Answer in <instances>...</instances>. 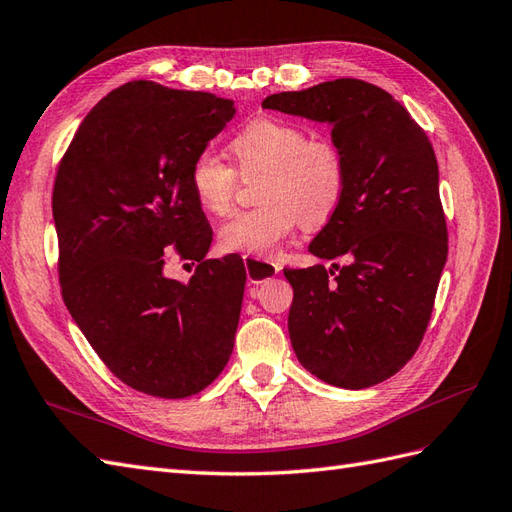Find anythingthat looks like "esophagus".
Masks as SVG:
<instances>
[{
  "label": "esophagus",
  "mask_w": 512,
  "mask_h": 512,
  "mask_svg": "<svg viewBox=\"0 0 512 512\" xmlns=\"http://www.w3.org/2000/svg\"><path fill=\"white\" fill-rule=\"evenodd\" d=\"M244 268H246L248 281L255 283V285L272 279L274 274H279V270H281L277 264H270V261L255 259L251 255H244Z\"/></svg>",
  "instance_id": "1"
}]
</instances>
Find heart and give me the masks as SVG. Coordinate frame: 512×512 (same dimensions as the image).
<instances>
[{"label":"heart","instance_id":"obj_1","mask_svg":"<svg viewBox=\"0 0 512 512\" xmlns=\"http://www.w3.org/2000/svg\"><path fill=\"white\" fill-rule=\"evenodd\" d=\"M240 175H259L261 205L242 209L220 227L225 251L272 257L279 244L303 222L320 229L342 207L348 190V160L331 136H309L305 125L257 116L229 140ZM190 190L209 214H227L238 173L212 151H201L190 164Z\"/></svg>","mask_w":512,"mask_h":512}]
</instances>
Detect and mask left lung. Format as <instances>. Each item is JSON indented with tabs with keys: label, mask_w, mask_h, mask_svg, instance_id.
Returning <instances> with one entry per match:
<instances>
[{
	"label": "left lung",
	"mask_w": 512,
	"mask_h": 512,
	"mask_svg": "<svg viewBox=\"0 0 512 512\" xmlns=\"http://www.w3.org/2000/svg\"><path fill=\"white\" fill-rule=\"evenodd\" d=\"M261 106L329 121L348 160L342 207L309 244L348 266L283 270L298 361L320 381L365 389L411 361L430 322L448 257L439 166L426 131L383 88L342 77Z\"/></svg>",
	"instance_id": "1"
}]
</instances>
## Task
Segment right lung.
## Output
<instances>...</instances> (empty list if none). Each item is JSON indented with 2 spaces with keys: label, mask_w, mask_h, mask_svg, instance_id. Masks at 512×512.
I'll return each mask as SVG.
<instances>
[{
  "label": "right lung",
  "mask_w": 512,
  "mask_h": 512,
  "mask_svg": "<svg viewBox=\"0 0 512 512\" xmlns=\"http://www.w3.org/2000/svg\"><path fill=\"white\" fill-rule=\"evenodd\" d=\"M233 114L212 93L127 82L86 114L58 166L64 305L106 368L147 396H194L233 352L244 264L205 259L212 227L188 181ZM170 258L197 261L188 284L165 277Z\"/></svg>",
  "instance_id": "add662e5"
}]
</instances>
